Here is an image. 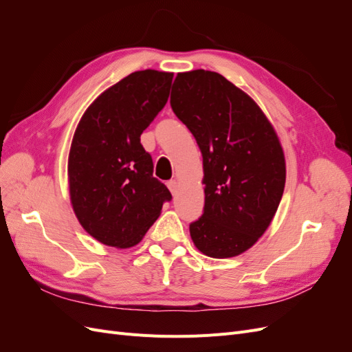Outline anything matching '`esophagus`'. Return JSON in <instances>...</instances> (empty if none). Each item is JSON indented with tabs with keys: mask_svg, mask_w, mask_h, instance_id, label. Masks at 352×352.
<instances>
[{
	"mask_svg": "<svg viewBox=\"0 0 352 352\" xmlns=\"http://www.w3.org/2000/svg\"><path fill=\"white\" fill-rule=\"evenodd\" d=\"M167 188L170 189V192H172L173 195L177 192V188H179V184H177V180H168L167 182Z\"/></svg>",
	"mask_w": 352,
	"mask_h": 352,
	"instance_id": "esophagus-1",
	"label": "esophagus"
}]
</instances>
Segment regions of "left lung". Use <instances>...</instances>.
I'll return each instance as SVG.
<instances>
[{
    "instance_id": "left-lung-1",
    "label": "left lung",
    "mask_w": 352,
    "mask_h": 352,
    "mask_svg": "<svg viewBox=\"0 0 352 352\" xmlns=\"http://www.w3.org/2000/svg\"><path fill=\"white\" fill-rule=\"evenodd\" d=\"M170 105L202 154L206 204L190 238L208 257H236L270 226L282 199L278 133L257 102L216 72L177 73Z\"/></svg>"
}]
</instances>
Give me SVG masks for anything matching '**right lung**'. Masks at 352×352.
<instances>
[{
	"label": "right lung",
	"instance_id": "right-lung-1",
	"mask_svg": "<svg viewBox=\"0 0 352 352\" xmlns=\"http://www.w3.org/2000/svg\"><path fill=\"white\" fill-rule=\"evenodd\" d=\"M172 80L168 72L131 73L89 105L74 131L67 164L72 207L82 228L109 247L140 243L172 199L141 144Z\"/></svg>",
	"mask_w": 352,
	"mask_h": 352
}]
</instances>
